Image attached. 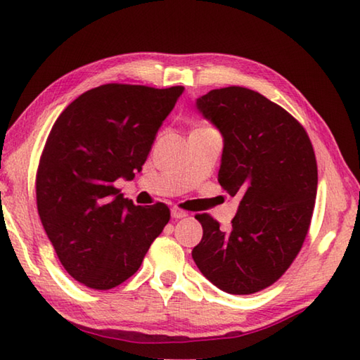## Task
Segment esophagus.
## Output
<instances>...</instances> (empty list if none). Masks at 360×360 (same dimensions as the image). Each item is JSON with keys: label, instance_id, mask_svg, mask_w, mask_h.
<instances>
[{"label": "esophagus", "instance_id": "1", "mask_svg": "<svg viewBox=\"0 0 360 360\" xmlns=\"http://www.w3.org/2000/svg\"><path fill=\"white\" fill-rule=\"evenodd\" d=\"M172 217L173 219H184V217H187V212H184V211H181V209H176V207H173L172 209Z\"/></svg>", "mask_w": 360, "mask_h": 360}]
</instances>
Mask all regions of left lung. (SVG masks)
I'll return each mask as SVG.
<instances>
[{"instance_id": "8db88e82", "label": "left lung", "mask_w": 360, "mask_h": 360, "mask_svg": "<svg viewBox=\"0 0 360 360\" xmlns=\"http://www.w3.org/2000/svg\"><path fill=\"white\" fill-rule=\"evenodd\" d=\"M224 136L219 182L239 195L230 231L211 215L192 258L230 294H253L283 276L302 247L315 207L318 168L304 127L277 103L243 86L212 89L195 102Z\"/></svg>"}]
</instances>
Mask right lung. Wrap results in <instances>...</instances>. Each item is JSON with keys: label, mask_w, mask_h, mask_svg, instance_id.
<instances>
[{"label": "right lung", "mask_w": 360, "mask_h": 360, "mask_svg": "<svg viewBox=\"0 0 360 360\" xmlns=\"http://www.w3.org/2000/svg\"><path fill=\"white\" fill-rule=\"evenodd\" d=\"M182 86L102 84L68 105L51 127L36 178L39 217L72 277L110 290L139 271L169 209L135 206L115 181L141 172Z\"/></svg>", "instance_id": "obj_1"}]
</instances>
